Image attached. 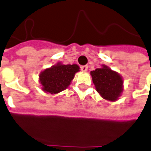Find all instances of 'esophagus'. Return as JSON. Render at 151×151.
Instances as JSON below:
<instances>
[{"label": "esophagus", "mask_w": 151, "mask_h": 151, "mask_svg": "<svg viewBox=\"0 0 151 151\" xmlns=\"http://www.w3.org/2000/svg\"><path fill=\"white\" fill-rule=\"evenodd\" d=\"M80 68H81V70L83 71V72H86L88 70V66L87 65H83L80 67Z\"/></svg>", "instance_id": "34e87169"}]
</instances>
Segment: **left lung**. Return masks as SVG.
I'll list each match as a JSON object with an SVG mask.
<instances>
[{"label": "left lung", "instance_id": "left-lung-1", "mask_svg": "<svg viewBox=\"0 0 151 151\" xmlns=\"http://www.w3.org/2000/svg\"><path fill=\"white\" fill-rule=\"evenodd\" d=\"M93 83L101 97L107 101H115L123 91V79L118 73L107 65L90 72Z\"/></svg>", "mask_w": 151, "mask_h": 151}]
</instances>
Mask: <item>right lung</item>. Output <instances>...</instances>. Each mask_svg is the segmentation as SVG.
Wrapping results in <instances>:
<instances>
[{
  "instance_id": "add662e5",
  "label": "right lung",
  "mask_w": 151,
  "mask_h": 151,
  "mask_svg": "<svg viewBox=\"0 0 151 151\" xmlns=\"http://www.w3.org/2000/svg\"><path fill=\"white\" fill-rule=\"evenodd\" d=\"M79 71V67L76 64L63 65L61 62L46 68L39 76L42 90L50 94L63 91L68 87L75 74Z\"/></svg>"
}]
</instances>
